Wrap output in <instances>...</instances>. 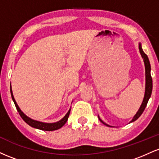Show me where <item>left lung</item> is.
<instances>
[{
	"mask_svg": "<svg viewBox=\"0 0 159 159\" xmlns=\"http://www.w3.org/2000/svg\"><path fill=\"white\" fill-rule=\"evenodd\" d=\"M139 51L140 53V55H141L142 58H143V62H144V66H145V75H146V84H145V93H144V97L143 99V102H142L141 105H140V108L138 109V112L136 113V114L134 115L133 119L132 120V121H130V123H132V122L135 121L140 117V115L142 114V113L143 112L144 109H145L146 106H147V102H148L149 98H150L151 94H152V77H151V66H150V63H149V58L147 57V54L143 52V49H142V46H141V43H139ZM98 117L100 121L102 122L103 124H105V125L109 127H113L111 125H108V124L105 123V122L102 121L101 119H100L99 116L98 115Z\"/></svg>",
	"mask_w": 159,
	"mask_h": 159,
	"instance_id": "1",
	"label": "left lung"
}]
</instances>
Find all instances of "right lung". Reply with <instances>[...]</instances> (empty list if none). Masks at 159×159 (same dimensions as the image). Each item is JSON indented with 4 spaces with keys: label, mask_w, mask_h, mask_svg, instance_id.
Segmentation results:
<instances>
[{
    "label": "right lung",
    "mask_w": 159,
    "mask_h": 159,
    "mask_svg": "<svg viewBox=\"0 0 159 159\" xmlns=\"http://www.w3.org/2000/svg\"><path fill=\"white\" fill-rule=\"evenodd\" d=\"M10 93H11V96H12V101H13L14 104H15L18 112L19 113L20 116H21V118H22L24 121H25L26 123L28 124L30 126L35 128V129H40V130H43V131H54V130H57V129H61V127H63V125H65V123L67 122V120H68L69 114H70L71 108H69V110L68 112L66 113V114L61 120L56 122V123H43V122H40V121H38V120H33L31 118L29 117V116H27L26 114H24L22 111H21V109H20V107H19V105H18V104L16 103L15 98H14L13 96V93H12L11 84H10Z\"/></svg>",
    "instance_id": "1"
}]
</instances>
